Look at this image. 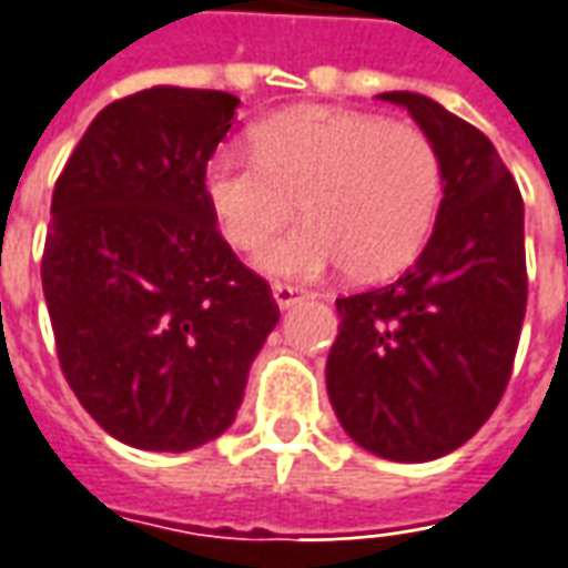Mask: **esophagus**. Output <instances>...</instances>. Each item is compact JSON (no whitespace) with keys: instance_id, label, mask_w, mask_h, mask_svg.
<instances>
[{"instance_id":"obj_1","label":"esophagus","mask_w":568,"mask_h":568,"mask_svg":"<svg viewBox=\"0 0 568 568\" xmlns=\"http://www.w3.org/2000/svg\"><path fill=\"white\" fill-rule=\"evenodd\" d=\"M298 298H301L298 285H285V283L273 285V301H276V307H280V311L292 307V304H298Z\"/></svg>"}]
</instances>
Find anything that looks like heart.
Masks as SVG:
<instances>
[{
    "instance_id": "obj_1",
    "label": "heart",
    "mask_w": 568,
    "mask_h": 568,
    "mask_svg": "<svg viewBox=\"0 0 568 568\" xmlns=\"http://www.w3.org/2000/svg\"><path fill=\"white\" fill-rule=\"evenodd\" d=\"M254 154L220 149L204 164V199L226 242L257 267L316 280L345 267L357 283L395 276L423 252L442 204V158L410 123L345 108H292L252 130Z\"/></svg>"
}]
</instances>
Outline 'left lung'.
<instances>
[{
	"mask_svg": "<svg viewBox=\"0 0 568 568\" xmlns=\"http://www.w3.org/2000/svg\"><path fill=\"white\" fill-rule=\"evenodd\" d=\"M410 111L442 158V204L395 283L335 301L333 410L357 445L395 463L438 460L476 435L510 382L526 320V207L491 139L419 92Z\"/></svg>",
	"mask_w": 568,
	"mask_h": 568,
	"instance_id": "obj_1",
	"label": "left lung"
}]
</instances>
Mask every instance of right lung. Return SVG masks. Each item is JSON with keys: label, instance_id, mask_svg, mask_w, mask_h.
Instances as JSON below:
<instances>
[{"label": "right lung", "instance_id": "add662e5", "mask_svg": "<svg viewBox=\"0 0 568 568\" xmlns=\"http://www.w3.org/2000/svg\"><path fill=\"white\" fill-rule=\"evenodd\" d=\"M235 108L220 90L133 92L95 114L55 183L42 295L58 361L87 414L139 450L230 429L280 323L204 199Z\"/></svg>", "mask_w": 568, "mask_h": 568}]
</instances>
